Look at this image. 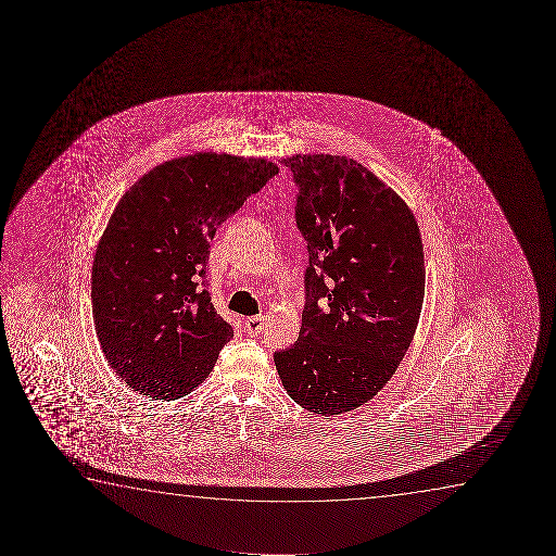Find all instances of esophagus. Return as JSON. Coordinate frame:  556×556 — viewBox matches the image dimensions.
Masks as SVG:
<instances>
[{
    "mask_svg": "<svg viewBox=\"0 0 556 556\" xmlns=\"http://www.w3.org/2000/svg\"><path fill=\"white\" fill-rule=\"evenodd\" d=\"M244 330L247 334L256 336L264 330V317H249L244 320Z\"/></svg>",
    "mask_w": 556,
    "mask_h": 556,
    "instance_id": "1",
    "label": "esophagus"
}]
</instances>
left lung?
I'll return each instance as SVG.
<instances>
[{"instance_id": "obj_1", "label": "left lung", "mask_w": 556, "mask_h": 556, "mask_svg": "<svg viewBox=\"0 0 556 556\" xmlns=\"http://www.w3.org/2000/svg\"><path fill=\"white\" fill-rule=\"evenodd\" d=\"M309 254L296 342L275 351L294 403L323 416L370 401L401 365L426 292L424 244L395 191L343 155L281 160Z\"/></svg>"}]
</instances>
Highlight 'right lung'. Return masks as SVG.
Segmentation results:
<instances>
[{
	"label": "right lung",
	"instance_id": "obj_1",
	"mask_svg": "<svg viewBox=\"0 0 556 556\" xmlns=\"http://www.w3.org/2000/svg\"><path fill=\"white\" fill-rule=\"evenodd\" d=\"M277 173L195 153L152 168L115 206L92 262V319L108 363L140 395L175 401L213 370L233 328L206 290L211 241Z\"/></svg>",
	"mask_w": 556,
	"mask_h": 556
}]
</instances>
